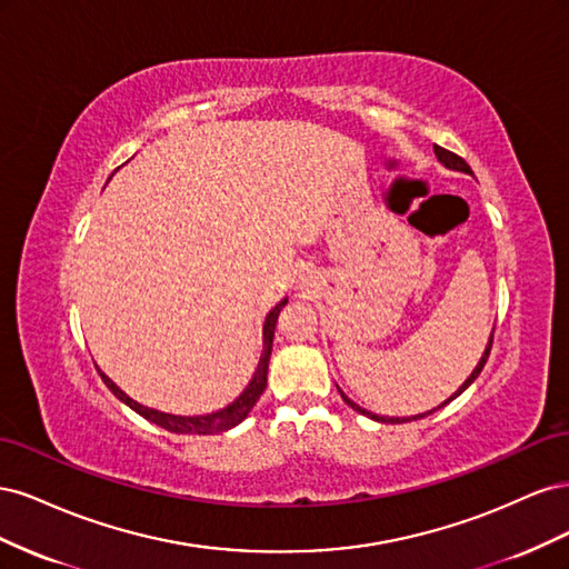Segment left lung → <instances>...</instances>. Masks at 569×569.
Returning a JSON list of instances; mask_svg holds the SVG:
<instances>
[{"label":"left lung","mask_w":569,"mask_h":569,"mask_svg":"<svg viewBox=\"0 0 569 569\" xmlns=\"http://www.w3.org/2000/svg\"><path fill=\"white\" fill-rule=\"evenodd\" d=\"M435 153H437V159H439V163H443L446 168H449V170H460V173H468V176H472V170H470V166L468 163H465L460 157H456V153L453 151H449V149H441V147H437L435 144ZM491 343H493V332H491V337H489V343H487V349H485V353H481V358H479V363H477V368L470 372V377H468V380H465L460 387H458V391L451 396V399H446L441 406H446V403H449V401H453L456 399V396H460L465 389H468L475 380H477V377H479V372H481V368H485V363H487V358H489V351H491ZM341 393V399L343 401H347L356 412H360V416H368V418H372V420H377V422H391V425H399V422H408V420H420V418H425V416H429V412H432V410H429V412H420V416H412V418H382V416H375V412H370V410H366V408H360L358 403H353L351 399H349V396L347 393H343V391H339ZM441 406H437V408H441ZM435 408V410H437Z\"/></svg>","instance_id":"obj_1"}]
</instances>
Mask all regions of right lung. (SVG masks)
Masks as SVG:
<instances>
[{
  "instance_id": "right-lung-1",
  "label": "right lung",
  "mask_w": 569,
  "mask_h": 569,
  "mask_svg": "<svg viewBox=\"0 0 569 569\" xmlns=\"http://www.w3.org/2000/svg\"><path fill=\"white\" fill-rule=\"evenodd\" d=\"M284 303H287V299H282L266 316V322H263V351H261V358H258L256 372H253V377L249 380L247 389L239 393L232 403H228L226 408H220L216 412H209V416H192V418L170 416V412H161V410H153V408H147L142 403H137L134 399H130V396L123 389H120L116 382H111L109 377L99 370L101 380H104V385L111 389V393L116 396L118 401H123L128 408H132L137 412V416H142L144 420L168 429V432H173V435H218V432H228V429L237 427L239 422H242L249 416L251 408L256 406V401L261 399V393L266 391L274 325H278V316H280Z\"/></svg>"
}]
</instances>
